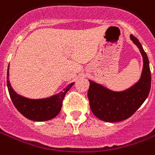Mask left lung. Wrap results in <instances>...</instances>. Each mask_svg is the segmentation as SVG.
Returning a JSON list of instances; mask_svg holds the SVG:
<instances>
[{
  "label": "left lung",
  "instance_id": "1",
  "mask_svg": "<svg viewBox=\"0 0 155 155\" xmlns=\"http://www.w3.org/2000/svg\"><path fill=\"white\" fill-rule=\"evenodd\" d=\"M130 38L137 45L143 58V70L139 81L127 90L114 92L89 80L88 97L91 110L95 116L106 122H119L128 119L146 101L150 90L148 57L138 39L133 35H130Z\"/></svg>",
  "mask_w": 155,
  "mask_h": 155
}]
</instances>
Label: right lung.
<instances>
[{
	"label": "right lung",
	"mask_w": 155,
	"mask_h": 155,
	"mask_svg": "<svg viewBox=\"0 0 155 155\" xmlns=\"http://www.w3.org/2000/svg\"><path fill=\"white\" fill-rule=\"evenodd\" d=\"M74 83L70 84L62 92L53 97L44 99L26 98L15 93L9 80V67L7 71V87L9 96L16 109L27 119L33 121H46L54 119L59 114L62 101L66 93L70 90Z\"/></svg>",
	"instance_id": "add662e5"
}]
</instances>
